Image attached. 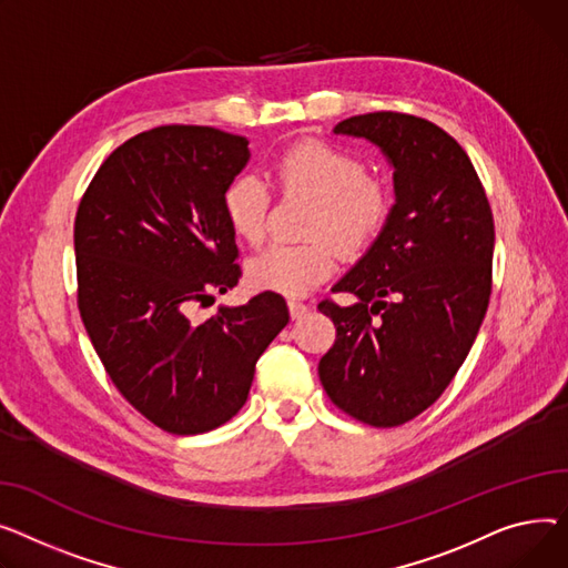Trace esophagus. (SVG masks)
<instances>
[{"instance_id": "1", "label": "esophagus", "mask_w": 568, "mask_h": 568, "mask_svg": "<svg viewBox=\"0 0 568 568\" xmlns=\"http://www.w3.org/2000/svg\"><path fill=\"white\" fill-rule=\"evenodd\" d=\"M288 312H291V318H303L310 312V305L303 303V300L291 297L288 300Z\"/></svg>"}]
</instances>
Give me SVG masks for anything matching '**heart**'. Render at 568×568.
<instances>
[{"mask_svg": "<svg viewBox=\"0 0 568 568\" xmlns=\"http://www.w3.org/2000/svg\"><path fill=\"white\" fill-rule=\"evenodd\" d=\"M271 179L280 194L312 199L305 222V243H277L247 263L256 288L303 295L337 265V251L355 258L383 233L394 196L389 185L364 172V162L329 142L307 140L284 149L271 162ZM271 199L254 176H236L222 192V213L241 241L256 247L268 233ZM336 245L332 246L331 243Z\"/></svg>", "mask_w": 568, "mask_h": 568, "instance_id": "1", "label": "heart"}]
</instances>
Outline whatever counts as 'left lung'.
I'll list each match as a JSON object with an SVG mask.
<instances>
[{
    "instance_id": "8db88e82",
    "label": "left lung",
    "mask_w": 568,
    "mask_h": 568,
    "mask_svg": "<svg viewBox=\"0 0 568 568\" xmlns=\"http://www.w3.org/2000/svg\"><path fill=\"white\" fill-rule=\"evenodd\" d=\"M335 132L364 138L394 164L396 204L355 268L321 300L337 337L318 362L329 402L376 428L424 413L468 357L493 288L495 224L463 146L404 112L351 116Z\"/></svg>"
}]
</instances>
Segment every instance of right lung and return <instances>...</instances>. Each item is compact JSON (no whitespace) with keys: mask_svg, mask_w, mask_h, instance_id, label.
<instances>
[{"mask_svg":"<svg viewBox=\"0 0 568 568\" xmlns=\"http://www.w3.org/2000/svg\"><path fill=\"white\" fill-rule=\"evenodd\" d=\"M247 140L211 125H160L98 166L75 215L78 310L125 402L174 436L206 433L245 406L261 353L288 323L263 291L194 318L241 280L222 192Z\"/></svg>","mask_w":568,"mask_h":568,"instance_id":"obj_1","label":"right lung"}]
</instances>
